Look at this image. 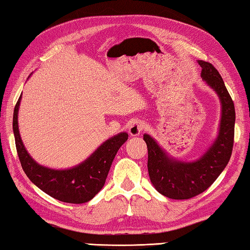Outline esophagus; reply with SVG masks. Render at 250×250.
Instances as JSON below:
<instances>
[{
	"label": "esophagus",
	"mask_w": 250,
	"mask_h": 250,
	"mask_svg": "<svg viewBox=\"0 0 250 250\" xmlns=\"http://www.w3.org/2000/svg\"><path fill=\"white\" fill-rule=\"evenodd\" d=\"M146 126L147 125L145 124V123L142 122V121L134 122L129 127V134L132 135V136H139L143 130L146 128Z\"/></svg>",
	"instance_id": "34e87169"
}]
</instances>
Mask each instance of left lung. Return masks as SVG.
<instances>
[{
  "label": "left lung",
  "instance_id": "8db88e82",
  "mask_svg": "<svg viewBox=\"0 0 250 250\" xmlns=\"http://www.w3.org/2000/svg\"><path fill=\"white\" fill-rule=\"evenodd\" d=\"M201 77L216 92L222 105L220 130L215 141L198 160L185 163L169 157L150 135H144L148 148V173L155 189L169 199L187 200L213 185L229 164L234 145L235 107L224 81L212 63L199 60Z\"/></svg>",
  "mask_w": 250,
  "mask_h": 250
}]
</instances>
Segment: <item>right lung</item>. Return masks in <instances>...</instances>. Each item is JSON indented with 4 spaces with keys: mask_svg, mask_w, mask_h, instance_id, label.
I'll return each mask as SVG.
<instances>
[{
    "mask_svg": "<svg viewBox=\"0 0 250 250\" xmlns=\"http://www.w3.org/2000/svg\"><path fill=\"white\" fill-rule=\"evenodd\" d=\"M20 96L13 115L17 155L21 168L35 186L61 202L81 204L94 198L102 189L118 149L128 138L127 133H120L104 142L89 158L70 169L56 170L37 164L26 150L19 130Z\"/></svg>",
    "mask_w": 250,
    "mask_h": 250,
    "instance_id": "obj_1",
    "label": "right lung"
}]
</instances>
